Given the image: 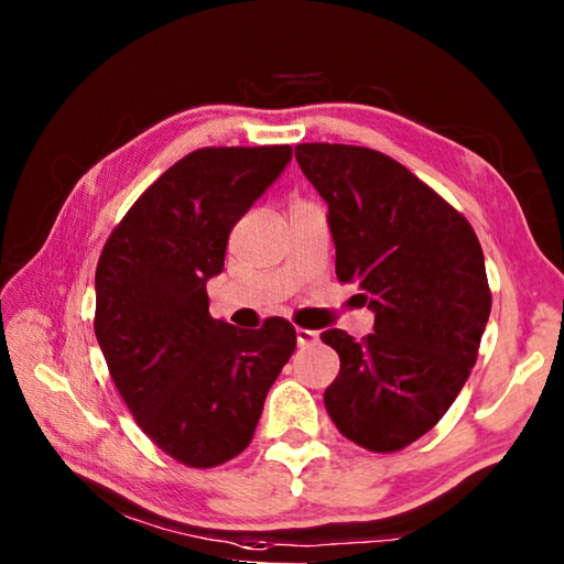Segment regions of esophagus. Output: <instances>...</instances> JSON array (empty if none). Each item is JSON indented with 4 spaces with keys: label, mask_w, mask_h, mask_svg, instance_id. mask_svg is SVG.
Returning a JSON list of instances; mask_svg holds the SVG:
<instances>
[{
    "label": "esophagus",
    "mask_w": 564,
    "mask_h": 564,
    "mask_svg": "<svg viewBox=\"0 0 564 564\" xmlns=\"http://www.w3.org/2000/svg\"><path fill=\"white\" fill-rule=\"evenodd\" d=\"M295 338H299V346H311V343L318 340V333L308 328H295Z\"/></svg>",
    "instance_id": "34e87169"
}]
</instances>
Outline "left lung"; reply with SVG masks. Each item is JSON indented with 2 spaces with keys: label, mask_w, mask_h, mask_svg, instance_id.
Wrapping results in <instances>:
<instances>
[{
  "label": "left lung",
  "mask_w": 564,
  "mask_h": 564,
  "mask_svg": "<svg viewBox=\"0 0 564 564\" xmlns=\"http://www.w3.org/2000/svg\"><path fill=\"white\" fill-rule=\"evenodd\" d=\"M295 161L328 204L338 281L356 283L376 313L360 340L321 333L340 358L323 403L348 441L403 451L433 431L477 360L492 303L480 241L457 208L376 149L299 144Z\"/></svg>",
  "instance_id": "8db88e82"
}]
</instances>
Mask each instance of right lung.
I'll list each match as a JSON object with an SVG mask.
<instances>
[{"mask_svg": "<svg viewBox=\"0 0 564 564\" xmlns=\"http://www.w3.org/2000/svg\"><path fill=\"white\" fill-rule=\"evenodd\" d=\"M291 147H206L166 169L113 226L97 263L94 333L137 425L169 457L216 467L253 441L295 328L241 330L208 313L231 228Z\"/></svg>", "mask_w": 564, "mask_h": 564, "instance_id": "right-lung-1", "label": "right lung"}]
</instances>
